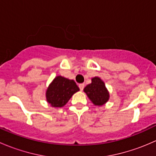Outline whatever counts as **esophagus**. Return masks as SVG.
Instances as JSON below:
<instances>
[{"label":"esophagus","instance_id":"1","mask_svg":"<svg viewBox=\"0 0 156 156\" xmlns=\"http://www.w3.org/2000/svg\"><path fill=\"white\" fill-rule=\"evenodd\" d=\"M78 87H79L81 90H83V89H84V84H80L79 85H78Z\"/></svg>","mask_w":156,"mask_h":156}]
</instances>
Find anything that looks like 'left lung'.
Segmentation results:
<instances>
[{"label": "left lung", "mask_w": 156, "mask_h": 156, "mask_svg": "<svg viewBox=\"0 0 156 156\" xmlns=\"http://www.w3.org/2000/svg\"><path fill=\"white\" fill-rule=\"evenodd\" d=\"M84 91L95 106H103L109 99V94L103 81L99 77L91 79L90 84L84 87Z\"/></svg>", "instance_id": "1"}]
</instances>
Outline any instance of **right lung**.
<instances>
[{
	"label": "right lung",
	"instance_id": "right-lung-1",
	"mask_svg": "<svg viewBox=\"0 0 156 156\" xmlns=\"http://www.w3.org/2000/svg\"><path fill=\"white\" fill-rule=\"evenodd\" d=\"M78 90L79 87L74 80H69L60 75L56 76L47 89V101L53 107H62Z\"/></svg>",
	"mask_w": 156,
	"mask_h": 156
}]
</instances>
